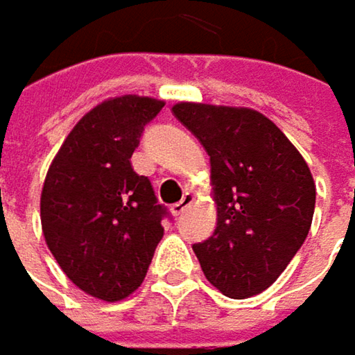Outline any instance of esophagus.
I'll return each instance as SVG.
<instances>
[{
    "label": "esophagus",
    "mask_w": 355,
    "mask_h": 355,
    "mask_svg": "<svg viewBox=\"0 0 355 355\" xmlns=\"http://www.w3.org/2000/svg\"><path fill=\"white\" fill-rule=\"evenodd\" d=\"M193 201H195V195H193L191 191H187V193L182 195V199H180L178 203H175V205L171 207L173 215H180V213L187 209V207H191V205H193Z\"/></svg>",
    "instance_id": "esophagus-1"
}]
</instances>
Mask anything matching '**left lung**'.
<instances>
[{
  "label": "left lung",
  "instance_id": "obj_1",
  "mask_svg": "<svg viewBox=\"0 0 355 355\" xmlns=\"http://www.w3.org/2000/svg\"><path fill=\"white\" fill-rule=\"evenodd\" d=\"M173 113L209 154L217 227L193 245L203 274L230 299L260 295L311 230L315 180L309 164L256 110L180 101Z\"/></svg>",
  "mask_w": 355,
  "mask_h": 355
}]
</instances>
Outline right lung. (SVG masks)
<instances>
[{"label":"right lung","instance_id":"right-lung-1","mask_svg":"<svg viewBox=\"0 0 355 355\" xmlns=\"http://www.w3.org/2000/svg\"><path fill=\"white\" fill-rule=\"evenodd\" d=\"M162 99L121 95L87 112L50 162L40 195L46 245L83 293L115 303L142 282L164 207L130 158Z\"/></svg>","mask_w":355,"mask_h":355}]
</instances>
